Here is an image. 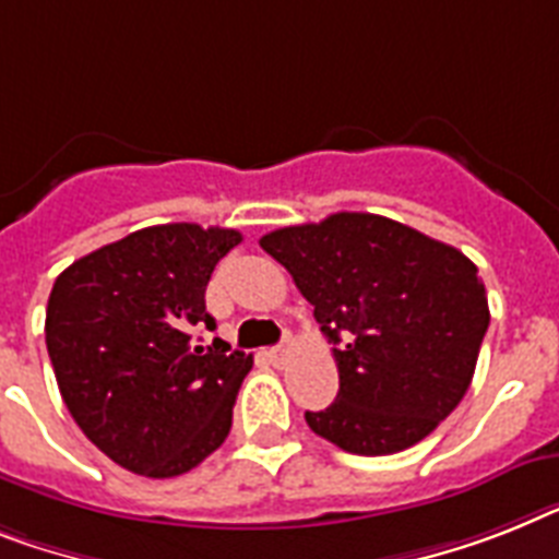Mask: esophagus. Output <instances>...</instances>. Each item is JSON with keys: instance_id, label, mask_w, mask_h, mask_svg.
<instances>
[{"instance_id": "esophagus-1", "label": "esophagus", "mask_w": 559, "mask_h": 559, "mask_svg": "<svg viewBox=\"0 0 559 559\" xmlns=\"http://www.w3.org/2000/svg\"><path fill=\"white\" fill-rule=\"evenodd\" d=\"M290 352H294V343H290V340H285L283 345H276V348H271V352H269V359H271V362H274L276 368H283L285 362H288Z\"/></svg>"}]
</instances>
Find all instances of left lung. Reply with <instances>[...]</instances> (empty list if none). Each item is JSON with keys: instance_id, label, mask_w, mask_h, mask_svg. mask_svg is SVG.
Returning <instances> with one entry per match:
<instances>
[{"instance_id": "8db88e82", "label": "left lung", "mask_w": 559, "mask_h": 559, "mask_svg": "<svg viewBox=\"0 0 559 559\" xmlns=\"http://www.w3.org/2000/svg\"><path fill=\"white\" fill-rule=\"evenodd\" d=\"M260 246L334 343L340 391L325 412H306L313 435L352 454H396L460 405L491 320L463 251L359 211L271 230Z\"/></svg>"}]
</instances>
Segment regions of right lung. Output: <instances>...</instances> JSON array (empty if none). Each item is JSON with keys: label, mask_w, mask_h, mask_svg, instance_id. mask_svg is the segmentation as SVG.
I'll use <instances>...</instances> for the list:
<instances>
[{"label": "right lung", "mask_w": 559, "mask_h": 559, "mask_svg": "<svg viewBox=\"0 0 559 559\" xmlns=\"http://www.w3.org/2000/svg\"><path fill=\"white\" fill-rule=\"evenodd\" d=\"M242 234L151 225L76 260L53 283L45 343L59 391L96 449L142 477H179L225 442L253 357L223 340L205 288Z\"/></svg>", "instance_id": "right-lung-1"}]
</instances>
